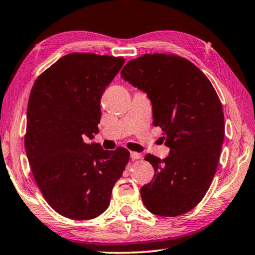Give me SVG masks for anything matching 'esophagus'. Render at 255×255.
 Wrapping results in <instances>:
<instances>
[{
	"label": "esophagus",
	"mask_w": 255,
	"mask_h": 255,
	"mask_svg": "<svg viewBox=\"0 0 255 255\" xmlns=\"http://www.w3.org/2000/svg\"><path fill=\"white\" fill-rule=\"evenodd\" d=\"M131 158L132 159H139V158H142V155L136 153V152H131Z\"/></svg>",
	"instance_id": "1"
}]
</instances>
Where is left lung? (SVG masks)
Masks as SVG:
<instances>
[{"mask_svg":"<svg viewBox=\"0 0 255 255\" xmlns=\"http://www.w3.org/2000/svg\"><path fill=\"white\" fill-rule=\"evenodd\" d=\"M122 79L147 93L154 127L162 128L168 156L146 155L153 180L141 188L154 215L177 217L193 209L209 189L225 137L219 97L198 67L174 54H145L129 60Z\"/></svg>","mask_w":255,"mask_h":255,"instance_id":"left-lung-1","label":"left lung"}]
</instances>
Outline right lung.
<instances>
[{
    "mask_svg": "<svg viewBox=\"0 0 255 255\" xmlns=\"http://www.w3.org/2000/svg\"><path fill=\"white\" fill-rule=\"evenodd\" d=\"M123 57L71 53L37 77L29 95L24 144L45 200L74 220L100 216L129 159L124 147L86 143L99 132L100 100Z\"/></svg>",
    "mask_w": 255,
    "mask_h": 255,
    "instance_id": "add662e5",
    "label": "right lung"
}]
</instances>
